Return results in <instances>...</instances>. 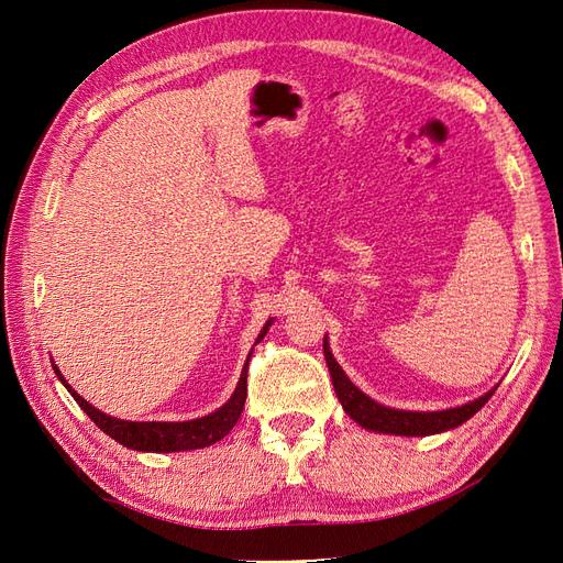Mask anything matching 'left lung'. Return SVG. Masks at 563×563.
I'll use <instances>...</instances> for the list:
<instances>
[{
    "instance_id": "1",
    "label": "left lung",
    "mask_w": 563,
    "mask_h": 563,
    "mask_svg": "<svg viewBox=\"0 0 563 563\" xmlns=\"http://www.w3.org/2000/svg\"><path fill=\"white\" fill-rule=\"evenodd\" d=\"M323 356H327L333 389L340 404H343L345 413L371 432L399 434V437H428V434L446 432L470 420L493 397V391H496V387H493L484 397L463 406L446 408V411H399V408H389L373 401L345 376V371L340 368V364L333 360L327 338H323Z\"/></svg>"
}]
</instances>
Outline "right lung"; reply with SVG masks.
I'll use <instances>...</instances> for the list:
<instances>
[{"label":"right lung","instance_id":"obj_1","mask_svg":"<svg viewBox=\"0 0 563 563\" xmlns=\"http://www.w3.org/2000/svg\"><path fill=\"white\" fill-rule=\"evenodd\" d=\"M272 327V319H267V323L263 327L258 340L255 343H261L265 338V333ZM253 352V350H251ZM251 360V354H249ZM246 360V366H249ZM54 366V373L58 376V380L65 385V389L70 391L75 397V401L84 408V413H87L100 430L106 434H110L119 444L133 449V451H152V453H174V451H192V449H207L216 441H220L223 437L230 434V430L240 420L242 411H244V401H246V366L242 371V378L236 383L234 395L218 408V411L197 418V420H185V422H131V420H119L112 416H106L103 411H98L93 408L87 399L79 397L77 391L67 385V380L63 378V373L58 371V366L51 362Z\"/></svg>","mask_w":563,"mask_h":563}]
</instances>
